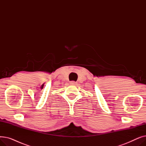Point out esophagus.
<instances>
[{
  "label": "esophagus",
  "instance_id": "esophagus-1",
  "mask_svg": "<svg viewBox=\"0 0 146 146\" xmlns=\"http://www.w3.org/2000/svg\"><path fill=\"white\" fill-rule=\"evenodd\" d=\"M70 83L71 84V85H77L78 83L74 82V81H72V82H70Z\"/></svg>",
  "mask_w": 146,
  "mask_h": 146
}]
</instances>
